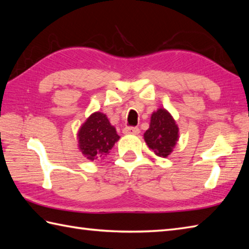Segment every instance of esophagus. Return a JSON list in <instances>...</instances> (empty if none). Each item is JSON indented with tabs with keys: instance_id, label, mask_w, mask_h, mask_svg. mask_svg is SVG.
I'll return each instance as SVG.
<instances>
[{
	"instance_id": "34e87169",
	"label": "esophagus",
	"mask_w": 249,
	"mask_h": 249,
	"mask_svg": "<svg viewBox=\"0 0 249 249\" xmlns=\"http://www.w3.org/2000/svg\"><path fill=\"white\" fill-rule=\"evenodd\" d=\"M140 130L138 127H125L123 129V134L125 135H138Z\"/></svg>"
}]
</instances>
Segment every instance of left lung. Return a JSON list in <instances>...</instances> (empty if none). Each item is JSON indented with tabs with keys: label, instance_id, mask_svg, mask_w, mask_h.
<instances>
[{
	"label": "left lung",
	"instance_id": "8db88e82",
	"mask_svg": "<svg viewBox=\"0 0 249 249\" xmlns=\"http://www.w3.org/2000/svg\"><path fill=\"white\" fill-rule=\"evenodd\" d=\"M143 137L147 146L157 156L166 158L171 154L178 140V126L169 111L160 108L152 113L150 127Z\"/></svg>",
	"mask_w": 249,
	"mask_h": 249
}]
</instances>
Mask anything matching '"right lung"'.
<instances>
[{"mask_svg":"<svg viewBox=\"0 0 249 249\" xmlns=\"http://www.w3.org/2000/svg\"><path fill=\"white\" fill-rule=\"evenodd\" d=\"M79 150L89 160H96L107 155L120 136L110 124L107 115L94 112L80 126L77 134Z\"/></svg>","mask_w":249,"mask_h":249,"instance_id":"1","label":"right lung"}]
</instances>
